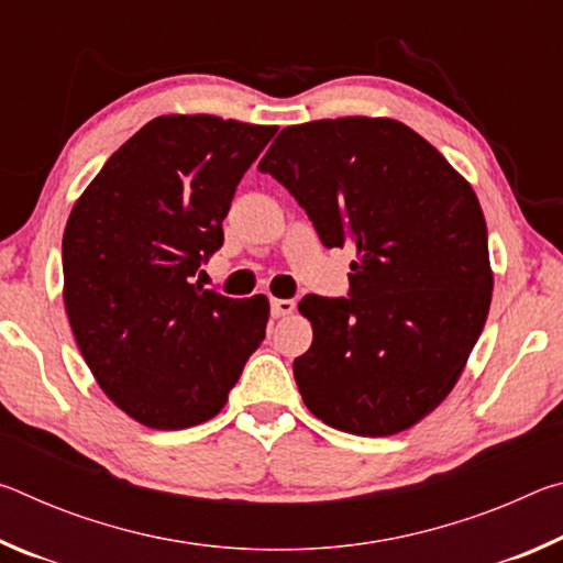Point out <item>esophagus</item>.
<instances>
[{"label": "esophagus", "instance_id": "esophagus-1", "mask_svg": "<svg viewBox=\"0 0 563 563\" xmlns=\"http://www.w3.org/2000/svg\"><path fill=\"white\" fill-rule=\"evenodd\" d=\"M271 312L273 318H285L295 312V300L290 298H271Z\"/></svg>", "mask_w": 563, "mask_h": 563}]
</instances>
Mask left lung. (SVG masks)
<instances>
[{"instance_id":"8db88e82","label":"left lung","mask_w":563,"mask_h":563,"mask_svg":"<svg viewBox=\"0 0 563 563\" xmlns=\"http://www.w3.org/2000/svg\"><path fill=\"white\" fill-rule=\"evenodd\" d=\"M258 170L290 190L325 247L352 243L347 298L305 295L302 402L360 437L417 424L452 393L492 302L487 223L472 186L395 119L278 133Z\"/></svg>"}]
</instances>
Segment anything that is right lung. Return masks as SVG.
Segmentation results:
<instances>
[{"mask_svg":"<svg viewBox=\"0 0 563 563\" xmlns=\"http://www.w3.org/2000/svg\"><path fill=\"white\" fill-rule=\"evenodd\" d=\"M275 126L158 117L84 190L62 241L76 345L113 405L151 430L221 412L265 338L268 298L190 283L223 245L235 186Z\"/></svg>","mask_w":563,"mask_h":563,"instance_id":"obj_1","label":"right lung"}]
</instances>
